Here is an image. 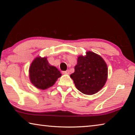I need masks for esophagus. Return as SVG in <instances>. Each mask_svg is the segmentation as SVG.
Here are the masks:
<instances>
[{
    "label": "esophagus",
    "instance_id": "34e87169",
    "mask_svg": "<svg viewBox=\"0 0 135 135\" xmlns=\"http://www.w3.org/2000/svg\"><path fill=\"white\" fill-rule=\"evenodd\" d=\"M62 73L64 74H70V71L68 70L67 71H62Z\"/></svg>",
    "mask_w": 135,
    "mask_h": 135
}]
</instances>
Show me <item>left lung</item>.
Here are the masks:
<instances>
[{
	"mask_svg": "<svg viewBox=\"0 0 135 135\" xmlns=\"http://www.w3.org/2000/svg\"><path fill=\"white\" fill-rule=\"evenodd\" d=\"M76 88L85 95H93L104 86L108 78V67L101 56L92 51L79 55L74 72L70 75Z\"/></svg>",
	"mask_w": 135,
	"mask_h": 135,
	"instance_id": "8db88e82",
	"label": "left lung"
}]
</instances>
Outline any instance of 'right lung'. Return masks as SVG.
Masks as SVG:
<instances>
[{
    "instance_id": "right-lung-1",
    "label": "right lung",
    "mask_w": 135,
    "mask_h": 135,
    "mask_svg": "<svg viewBox=\"0 0 135 135\" xmlns=\"http://www.w3.org/2000/svg\"><path fill=\"white\" fill-rule=\"evenodd\" d=\"M61 75L58 68L49 63L46 56H37L32 61L29 68L31 83L42 90L53 86Z\"/></svg>"
}]
</instances>
